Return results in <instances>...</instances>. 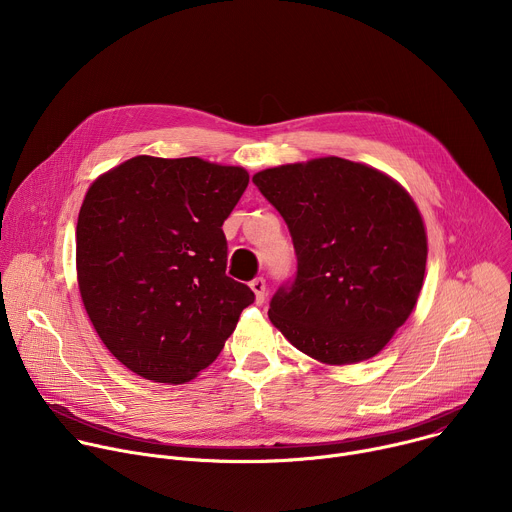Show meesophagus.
<instances>
[{"label": "esophagus", "mask_w": 512, "mask_h": 512, "mask_svg": "<svg viewBox=\"0 0 512 512\" xmlns=\"http://www.w3.org/2000/svg\"><path fill=\"white\" fill-rule=\"evenodd\" d=\"M249 285H251L253 294H255V302H257V304H263V302H265V296H267V285H265V279H263V277H255Z\"/></svg>", "instance_id": "34e87169"}]
</instances>
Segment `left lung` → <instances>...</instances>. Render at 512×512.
I'll list each match as a JSON object with an SVG mask.
<instances>
[{
	"instance_id": "1",
	"label": "left lung",
	"mask_w": 512,
	"mask_h": 512,
	"mask_svg": "<svg viewBox=\"0 0 512 512\" xmlns=\"http://www.w3.org/2000/svg\"><path fill=\"white\" fill-rule=\"evenodd\" d=\"M253 182L298 259L294 281L271 298L273 326L326 364L379 354L423 285L427 237L413 198L387 174L334 156L267 168Z\"/></svg>"
}]
</instances>
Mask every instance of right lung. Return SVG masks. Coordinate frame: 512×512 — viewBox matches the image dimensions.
Masks as SVG:
<instances>
[{"label":"right lung","instance_id":"add662e5","mask_svg":"<svg viewBox=\"0 0 512 512\" xmlns=\"http://www.w3.org/2000/svg\"><path fill=\"white\" fill-rule=\"evenodd\" d=\"M247 184L239 166L152 156L91 184L77 223L81 298L103 344L135 375L188 383L255 302L227 275L223 233Z\"/></svg>","mask_w":512,"mask_h":512}]
</instances>
